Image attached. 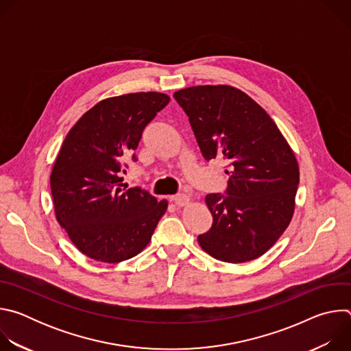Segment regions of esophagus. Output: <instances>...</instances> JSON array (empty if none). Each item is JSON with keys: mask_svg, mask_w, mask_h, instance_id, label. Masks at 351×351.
<instances>
[{"mask_svg": "<svg viewBox=\"0 0 351 351\" xmlns=\"http://www.w3.org/2000/svg\"><path fill=\"white\" fill-rule=\"evenodd\" d=\"M173 203L178 206V207H184L190 203V197L184 193H180V194H176L173 198Z\"/></svg>", "mask_w": 351, "mask_h": 351, "instance_id": "esophagus-1", "label": "esophagus"}]
</instances>
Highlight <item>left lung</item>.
Wrapping results in <instances>:
<instances>
[{
    "instance_id": "8db88e82",
    "label": "left lung",
    "mask_w": 351,
    "mask_h": 351,
    "mask_svg": "<svg viewBox=\"0 0 351 351\" xmlns=\"http://www.w3.org/2000/svg\"><path fill=\"white\" fill-rule=\"evenodd\" d=\"M207 161L223 158L225 194H207L213 226L198 243L217 260L261 257L291 221L298 186L295 157L271 117L232 86H194L173 94Z\"/></svg>"
}]
</instances>
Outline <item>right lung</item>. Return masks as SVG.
Masks as SVG:
<instances>
[{
    "mask_svg": "<svg viewBox=\"0 0 351 351\" xmlns=\"http://www.w3.org/2000/svg\"><path fill=\"white\" fill-rule=\"evenodd\" d=\"M162 93H132L107 98L88 110L69 130L51 172L57 221L87 257L121 263L137 256L152 240L165 214L141 187L123 184L125 158L138 145L144 128L164 110Z\"/></svg>",
    "mask_w": 351,
    "mask_h": 351,
    "instance_id": "obj_1",
    "label": "right lung"
}]
</instances>
